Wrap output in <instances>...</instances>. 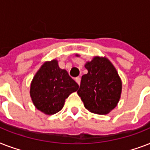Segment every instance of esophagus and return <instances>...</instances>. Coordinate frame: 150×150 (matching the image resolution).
I'll return each mask as SVG.
<instances>
[{"label":"esophagus","mask_w":150,"mask_h":150,"mask_svg":"<svg viewBox=\"0 0 150 150\" xmlns=\"http://www.w3.org/2000/svg\"><path fill=\"white\" fill-rule=\"evenodd\" d=\"M75 82H77L78 84L80 85V82H81V79H80L79 77H77V78H75Z\"/></svg>","instance_id":"obj_1"}]
</instances>
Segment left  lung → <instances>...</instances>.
<instances>
[{
	"label": "left lung",
	"mask_w": 150,
	"mask_h": 150,
	"mask_svg": "<svg viewBox=\"0 0 150 150\" xmlns=\"http://www.w3.org/2000/svg\"><path fill=\"white\" fill-rule=\"evenodd\" d=\"M88 73L82 76L78 95L92 113L107 114L117 105L122 83L116 68L106 57H95L85 64Z\"/></svg>",
	"instance_id": "1"
}]
</instances>
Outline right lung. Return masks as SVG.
Returning a JSON list of instances; mask_svg holds the SVG:
<instances>
[{"mask_svg": "<svg viewBox=\"0 0 150 150\" xmlns=\"http://www.w3.org/2000/svg\"><path fill=\"white\" fill-rule=\"evenodd\" d=\"M79 85L61 69L57 60L47 61L36 72L30 86V96L35 107L48 115L60 111L65 99L77 91Z\"/></svg>", "mask_w": 150, "mask_h": 150, "instance_id": "obj_1", "label": "right lung"}]
</instances>
